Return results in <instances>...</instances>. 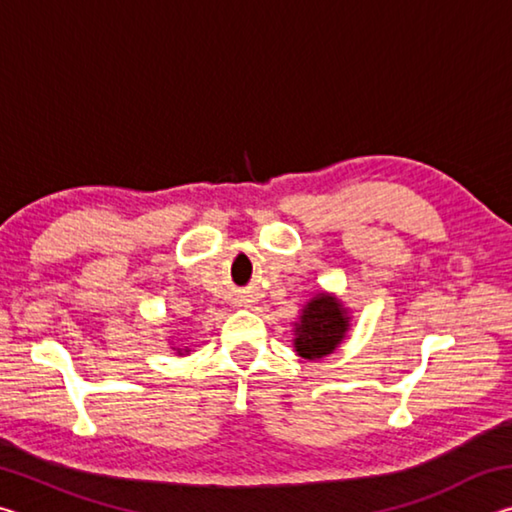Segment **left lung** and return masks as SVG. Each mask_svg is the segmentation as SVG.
<instances>
[{"mask_svg": "<svg viewBox=\"0 0 512 512\" xmlns=\"http://www.w3.org/2000/svg\"><path fill=\"white\" fill-rule=\"evenodd\" d=\"M350 329V311L332 293H318L293 323V348L302 359H323L339 348Z\"/></svg>", "mask_w": 512, "mask_h": 512, "instance_id": "obj_1", "label": "left lung"}]
</instances>
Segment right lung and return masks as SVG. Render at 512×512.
Instances as JSON below:
<instances>
[{
	"instance_id": "right-lung-1",
	"label": "right lung",
	"mask_w": 512,
	"mask_h": 512,
	"mask_svg": "<svg viewBox=\"0 0 512 512\" xmlns=\"http://www.w3.org/2000/svg\"><path fill=\"white\" fill-rule=\"evenodd\" d=\"M185 352H189V350H185ZM178 354H183V350H180V348H178Z\"/></svg>"
}]
</instances>
